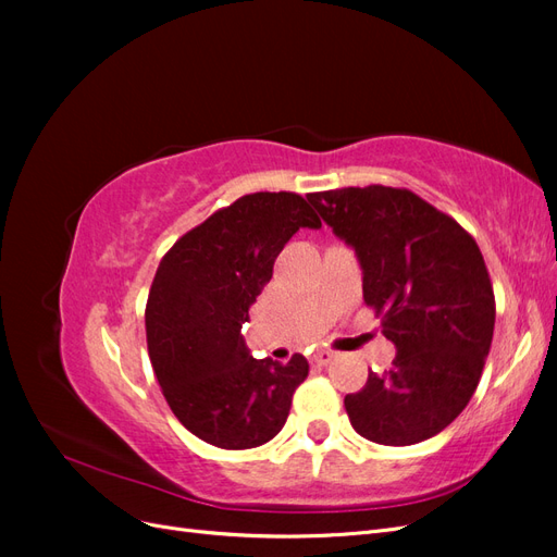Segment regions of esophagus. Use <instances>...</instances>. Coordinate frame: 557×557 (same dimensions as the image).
Segmentation results:
<instances>
[{"label":"esophagus","mask_w":557,"mask_h":557,"mask_svg":"<svg viewBox=\"0 0 557 557\" xmlns=\"http://www.w3.org/2000/svg\"><path fill=\"white\" fill-rule=\"evenodd\" d=\"M334 358H336L334 350L318 348V350L313 352V356H311V362H313V364H320V367H325V364H330Z\"/></svg>","instance_id":"esophagus-1"}]
</instances>
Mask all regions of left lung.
Segmentation results:
<instances>
[{"mask_svg": "<svg viewBox=\"0 0 557 557\" xmlns=\"http://www.w3.org/2000/svg\"><path fill=\"white\" fill-rule=\"evenodd\" d=\"M307 199L356 250L367 307L397 348L387 372L346 395L350 425L383 446L425 442L462 413L491 350L495 295L481 250L411 190L367 185Z\"/></svg>", "mask_w": 557, "mask_h": 557, "instance_id": "1", "label": "left lung"}]
</instances>
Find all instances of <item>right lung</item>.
<instances>
[{"label":"right lung","instance_id":"right-lung-1","mask_svg":"<svg viewBox=\"0 0 557 557\" xmlns=\"http://www.w3.org/2000/svg\"><path fill=\"white\" fill-rule=\"evenodd\" d=\"M299 227L320 218L295 193H252L215 211L162 258L146 305L148 356L185 430L227 450L267 444L309 376L305 356L256 360L242 327Z\"/></svg>","mask_w":557,"mask_h":557}]
</instances>
